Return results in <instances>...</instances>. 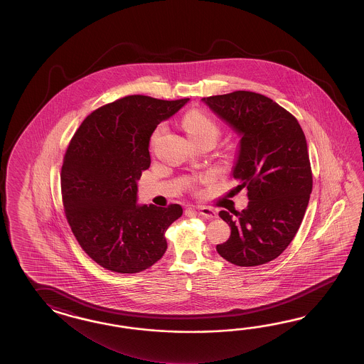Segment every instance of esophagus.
Masks as SVG:
<instances>
[{"label": "esophagus", "mask_w": 364, "mask_h": 364, "mask_svg": "<svg viewBox=\"0 0 364 364\" xmlns=\"http://www.w3.org/2000/svg\"><path fill=\"white\" fill-rule=\"evenodd\" d=\"M198 212H199L200 216L205 217L208 220H212V218H216L217 217L216 210L209 208V207H198Z\"/></svg>", "instance_id": "34e87169"}]
</instances>
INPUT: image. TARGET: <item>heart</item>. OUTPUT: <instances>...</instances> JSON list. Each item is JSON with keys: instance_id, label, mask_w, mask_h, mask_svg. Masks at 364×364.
<instances>
[{"instance_id": "heart-1", "label": "heart", "mask_w": 364, "mask_h": 364, "mask_svg": "<svg viewBox=\"0 0 364 364\" xmlns=\"http://www.w3.org/2000/svg\"><path fill=\"white\" fill-rule=\"evenodd\" d=\"M183 127L191 140L200 139L204 136H213L215 139H217L218 132H220L218 126L215 124V121L199 110H193L186 114L183 118ZM163 132L164 126H159L156 129L152 135V144L155 143Z\"/></svg>"}]
</instances>
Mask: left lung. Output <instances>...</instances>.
<instances>
[{
	"label": "left lung",
	"instance_id": "8db88e82",
	"mask_svg": "<svg viewBox=\"0 0 364 364\" xmlns=\"http://www.w3.org/2000/svg\"><path fill=\"white\" fill-rule=\"evenodd\" d=\"M240 136L232 166L238 188H247L242 212L221 210L230 238L217 252L240 267L272 262L290 245L309 205L312 173L301 124L277 102L250 91L203 97Z\"/></svg>",
	"mask_w": 364,
	"mask_h": 364
}]
</instances>
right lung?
<instances>
[{
  "label": "right lung",
  "instance_id": "add662e5",
  "mask_svg": "<svg viewBox=\"0 0 364 364\" xmlns=\"http://www.w3.org/2000/svg\"><path fill=\"white\" fill-rule=\"evenodd\" d=\"M188 100L126 96L92 112L70 141L61 169L66 218L85 254L108 271H144L168 248L165 232L182 207L138 204V181L157 124Z\"/></svg>",
  "mask_w": 364,
  "mask_h": 364
}]
</instances>
